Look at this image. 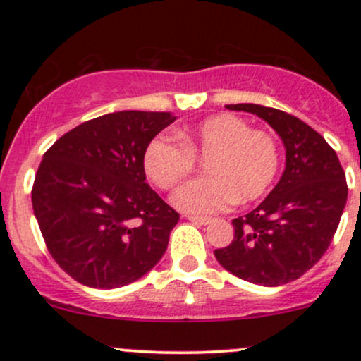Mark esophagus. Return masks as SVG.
Returning <instances> with one entry per match:
<instances>
[{
    "label": "esophagus",
    "mask_w": 361,
    "mask_h": 361,
    "mask_svg": "<svg viewBox=\"0 0 361 361\" xmlns=\"http://www.w3.org/2000/svg\"><path fill=\"white\" fill-rule=\"evenodd\" d=\"M186 219L195 224H200V226H207V224L212 222V219L210 217H200V215H186Z\"/></svg>",
    "instance_id": "1"
}]
</instances>
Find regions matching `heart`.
<instances>
[{"label":"heart","instance_id":"1","mask_svg":"<svg viewBox=\"0 0 361 361\" xmlns=\"http://www.w3.org/2000/svg\"><path fill=\"white\" fill-rule=\"evenodd\" d=\"M147 144L142 164L159 190H173L205 159L207 176L181 186L173 197L178 209L214 214L231 204H250L263 197L280 171V149L271 134L250 128L241 117L219 114Z\"/></svg>","mask_w":361,"mask_h":361}]
</instances>
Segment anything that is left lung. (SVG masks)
I'll list each match as a JSON object with an SVG mask.
<instances>
[{
    "label": "left lung",
    "instance_id": "left-lung-1",
    "mask_svg": "<svg viewBox=\"0 0 361 361\" xmlns=\"http://www.w3.org/2000/svg\"><path fill=\"white\" fill-rule=\"evenodd\" d=\"M226 106L267 120L283 140L287 166L252 212L234 219L233 243L214 255L239 279L279 287L300 279L329 247L346 205L345 171L334 149L300 118L252 103Z\"/></svg>",
    "mask_w": 361,
    "mask_h": 361
}]
</instances>
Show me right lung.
<instances>
[{
	"mask_svg": "<svg viewBox=\"0 0 361 361\" xmlns=\"http://www.w3.org/2000/svg\"><path fill=\"white\" fill-rule=\"evenodd\" d=\"M166 111H115L66 132L37 169L32 205L49 252L74 280L117 288L163 258L180 214L146 183L147 144Z\"/></svg>",
	"mask_w": 361,
	"mask_h": 361,
	"instance_id": "obj_1",
	"label": "right lung"
}]
</instances>
